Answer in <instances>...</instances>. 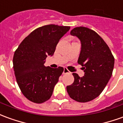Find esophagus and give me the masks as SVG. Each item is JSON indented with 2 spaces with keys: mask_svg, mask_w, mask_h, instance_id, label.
I'll return each instance as SVG.
<instances>
[{
  "mask_svg": "<svg viewBox=\"0 0 123 123\" xmlns=\"http://www.w3.org/2000/svg\"><path fill=\"white\" fill-rule=\"evenodd\" d=\"M70 73V71L68 70L67 68H64V70H63V74Z\"/></svg>",
  "mask_w": 123,
  "mask_h": 123,
  "instance_id": "esophagus-1",
  "label": "esophagus"
}]
</instances>
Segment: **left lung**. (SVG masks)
I'll return each mask as SVG.
<instances>
[{
	"label": "left lung",
	"mask_w": 123,
	"mask_h": 123,
	"mask_svg": "<svg viewBox=\"0 0 123 123\" xmlns=\"http://www.w3.org/2000/svg\"><path fill=\"white\" fill-rule=\"evenodd\" d=\"M80 41L81 49L78 63L85 74L74 78L71 85L67 86L68 94L73 100L86 103L97 98L103 92L112 76L115 59L103 39L92 30L80 26L70 31Z\"/></svg>",
	"instance_id": "1"
}]
</instances>
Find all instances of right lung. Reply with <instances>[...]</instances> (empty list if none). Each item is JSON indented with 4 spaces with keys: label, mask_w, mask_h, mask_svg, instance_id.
Here are the masks:
<instances>
[{
    "label": "right lung",
    "mask_w": 123,
    "mask_h": 123,
    "mask_svg": "<svg viewBox=\"0 0 123 123\" xmlns=\"http://www.w3.org/2000/svg\"><path fill=\"white\" fill-rule=\"evenodd\" d=\"M70 26L49 25L35 29L14 52L13 68L17 82L26 98L42 103L49 100L64 70L61 67H45V59L52 56L59 40Z\"/></svg>",
    "instance_id": "add662e5"
}]
</instances>
